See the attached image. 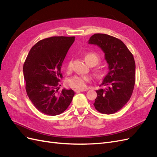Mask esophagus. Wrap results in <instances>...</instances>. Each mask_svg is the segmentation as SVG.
Segmentation results:
<instances>
[{"instance_id":"1","label":"esophagus","mask_w":157,"mask_h":157,"mask_svg":"<svg viewBox=\"0 0 157 157\" xmlns=\"http://www.w3.org/2000/svg\"><path fill=\"white\" fill-rule=\"evenodd\" d=\"M86 91V90H78V89H75V92H77V93H79V92H85Z\"/></svg>"}]
</instances>
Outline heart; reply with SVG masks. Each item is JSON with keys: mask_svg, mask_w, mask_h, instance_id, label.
Returning a JSON list of instances; mask_svg holds the SVG:
<instances>
[{"mask_svg": "<svg viewBox=\"0 0 157 157\" xmlns=\"http://www.w3.org/2000/svg\"><path fill=\"white\" fill-rule=\"evenodd\" d=\"M84 59L86 63L90 65H96L99 63L100 58L95 53L90 52L86 54L84 56ZM72 61H69L68 62V69H71L72 67ZM99 74L102 73L101 69L98 70ZM92 78L89 75H77L71 78L68 80L69 86L78 90H84L87 87V84L91 81Z\"/></svg>", "mask_w": 157, "mask_h": 157, "instance_id": "heart-1", "label": "heart"}]
</instances>
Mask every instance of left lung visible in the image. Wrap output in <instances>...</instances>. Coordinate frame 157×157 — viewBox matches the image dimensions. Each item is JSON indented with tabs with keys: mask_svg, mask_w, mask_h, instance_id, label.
Returning a JSON list of instances; mask_svg holds the SVG:
<instances>
[{
	"mask_svg": "<svg viewBox=\"0 0 157 157\" xmlns=\"http://www.w3.org/2000/svg\"><path fill=\"white\" fill-rule=\"evenodd\" d=\"M88 44L97 45L105 54L109 71L96 90L94 105L103 114L115 113L129 101L135 84L136 64L134 56L122 40L101 33L90 38Z\"/></svg>",
	"mask_w": 157,
	"mask_h": 157,
	"instance_id": "1",
	"label": "left lung"
}]
</instances>
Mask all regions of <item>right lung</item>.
<instances>
[{
  "mask_svg": "<svg viewBox=\"0 0 157 157\" xmlns=\"http://www.w3.org/2000/svg\"><path fill=\"white\" fill-rule=\"evenodd\" d=\"M75 36H52L39 41L30 50L23 65L28 97L40 112L55 116L72 101L73 90L59 92L61 67Z\"/></svg>",
  "mask_w": 157,
  "mask_h": 157,
  "instance_id": "right-lung-1",
  "label": "right lung"
}]
</instances>
